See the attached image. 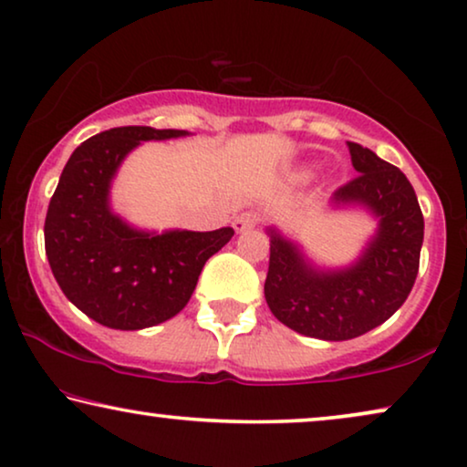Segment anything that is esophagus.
Returning <instances> with one entry per match:
<instances>
[{"instance_id":"esophagus-1","label":"esophagus","mask_w":467,"mask_h":467,"mask_svg":"<svg viewBox=\"0 0 467 467\" xmlns=\"http://www.w3.org/2000/svg\"><path fill=\"white\" fill-rule=\"evenodd\" d=\"M258 222H260L258 215L252 213V212H245V213L236 215L234 222H233V226H234L236 233H243V231H249V228L258 226Z\"/></svg>"}]
</instances>
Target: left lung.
<instances>
[{
    "mask_svg": "<svg viewBox=\"0 0 467 467\" xmlns=\"http://www.w3.org/2000/svg\"><path fill=\"white\" fill-rule=\"evenodd\" d=\"M349 146L358 175L332 196L334 205H362L379 228L351 266L324 271L275 228L265 298L294 332L321 340H349L385 324L415 285L423 245V213L398 167L359 143Z\"/></svg>",
    "mask_w": 467,
    "mask_h": 467,
    "instance_id": "1",
    "label": "left lung"
}]
</instances>
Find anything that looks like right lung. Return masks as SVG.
Masks as SVG:
<instances>
[{"mask_svg": "<svg viewBox=\"0 0 467 467\" xmlns=\"http://www.w3.org/2000/svg\"><path fill=\"white\" fill-rule=\"evenodd\" d=\"M188 130L118 127L80 143L52 194L46 255L65 296L97 324L141 330L162 324L192 296L205 262L234 231H137L109 207V186L130 150Z\"/></svg>", "mask_w": 467, "mask_h": 467, "instance_id": "obj_1", "label": "right lung"}]
</instances>
